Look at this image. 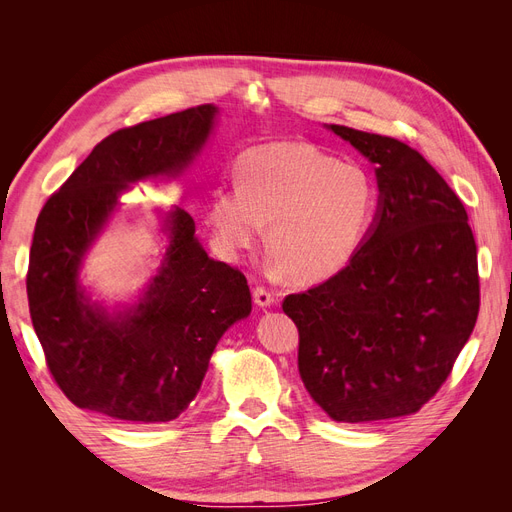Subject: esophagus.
I'll return each instance as SVG.
<instances>
[{"instance_id":"esophagus-1","label":"esophagus","mask_w":512,"mask_h":512,"mask_svg":"<svg viewBox=\"0 0 512 512\" xmlns=\"http://www.w3.org/2000/svg\"><path fill=\"white\" fill-rule=\"evenodd\" d=\"M254 303H256L258 307H269V305H275V303H277V294H275L271 288L258 284V286L254 288Z\"/></svg>"}]
</instances>
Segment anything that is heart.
<instances>
[{
  "instance_id": "1",
  "label": "heart",
  "mask_w": 512,
  "mask_h": 512,
  "mask_svg": "<svg viewBox=\"0 0 512 512\" xmlns=\"http://www.w3.org/2000/svg\"><path fill=\"white\" fill-rule=\"evenodd\" d=\"M237 183L220 188L211 222L228 247H252L269 224V252L292 280L316 282L342 269L374 220L378 192L367 170L307 143L247 149Z\"/></svg>"
}]
</instances>
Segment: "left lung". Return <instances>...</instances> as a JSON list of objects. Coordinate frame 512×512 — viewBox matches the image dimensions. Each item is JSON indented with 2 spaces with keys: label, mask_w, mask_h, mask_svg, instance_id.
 Listing matches in <instances>:
<instances>
[{
  "label": "left lung",
  "mask_w": 512,
  "mask_h": 512,
  "mask_svg": "<svg viewBox=\"0 0 512 512\" xmlns=\"http://www.w3.org/2000/svg\"><path fill=\"white\" fill-rule=\"evenodd\" d=\"M376 164L380 207L348 265L288 294L307 393L339 423L421 410L451 376L480 307L466 207L421 153L391 136L329 126Z\"/></svg>",
  "instance_id": "left-lung-1"
}]
</instances>
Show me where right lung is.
Masks as SVG:
<instances>
[{
	"label": "right lung",
	"mask_w": 512,
	"mask_h": 512,
	"mask_svg": "<svg viewBox=\"0 0 512 512\" xmlns=\"http://www.w3.org/2000/svg\"><path fill=\"white\" fill-rule=\"evenodd\" d=\"M218 108L200 104L121 128L46 200L29 250L27 301L46 367L74 406L117 421L166 423L192 404L224 331L252 312L245 275L211 260L188 211L145 299L117 318L89 305L79 267L128 183L175 177L205 145Z\"/></svg>",
	"instance_id": "add662e5"
}]
</instances>
